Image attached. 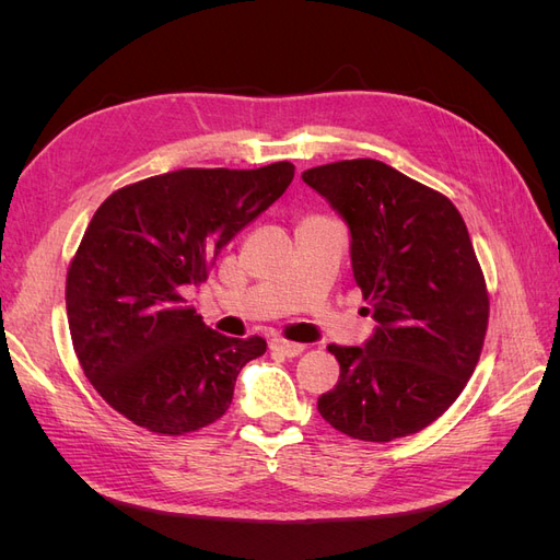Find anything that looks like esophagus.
Instances as JSON below:
<instances>
[{
    "label": "esophagus",
    "instance_id": "1",
    "mask_svg": "<svg viewBox=\"0 0 560 560\" xmlns=\"http://www.w3.org/2000/svg\"><path fill=\"white\" fill-rule=\"evenodd\" d=\"M270 350L284 354V358H296V354L306 350V346L294 343V341H284V338H273V341H270Z\"/></svg>",
    "mask_w": 560,
    "mask_h": 560
}]
</instances>
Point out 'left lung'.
Masks as SVG:
<instances>
[{"label": "left lung", "mask_w": 560, "mask_h": 560, "mask_svg": "<svg viewBox=\"0 0 560 560\" xmlns=\"http://www.w3.org/2000/svg\"><path fill=\"white\" fill-rule=\"evenodd\" d=\"M301 177L346 219L352 276L378 322L364 346L327 348L341 376L317 411L362 442L416 434L460 397L488 329L483 270L463 217L444 194L374 159Z\"/></svg>", "instance_id": "1"}]
</instances>
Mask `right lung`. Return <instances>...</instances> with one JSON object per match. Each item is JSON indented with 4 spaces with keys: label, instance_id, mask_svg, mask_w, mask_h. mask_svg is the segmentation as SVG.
Instances as JSON below:
<instances>
[{
    "label": "right lung",
    "instance_id": "obj_1",
    "mask_svg": "<svg viewBox=\"0 0 560 560\" xmlns=\"http://www.w3.org/2000/svg\"><path fill=\"white\" fill-rule=\"evenodd\" d=\"M294 179L290 161L257 171L184 167L114 191L67 268V322L83 374L114 411L179 436L219 420L261 336L229 338L186 306L217 254Z\"/></svg>",
    "mask_w": 560,
    "mask_h": 560
}]
</instances>
